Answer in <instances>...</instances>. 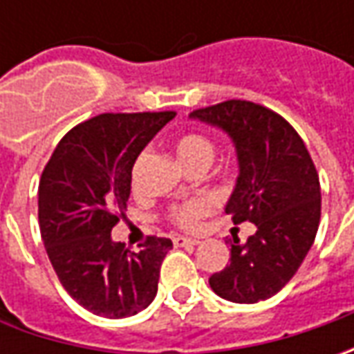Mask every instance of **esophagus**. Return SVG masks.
I'll return each mask as SVG.
<instances>
[{
  "label": "esophagus",
  "mask_w": 354,
  "mask_h": 354,
  "mask_svg": "<svg viewBox=\"0 0 354 354\" xmlns=\"http://www.w3.org/2000/svg\"><path fill=\"white\" fill-rule=\"evenodd\" d=\"M173 244H175V246H179V248H195V246L201 244V240H198V238L177 236V238H173Z\"/></svg>",
  "instance_id": "34e87169"
}]
</instances>
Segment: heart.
Wrapping results in <instances>:
<instances>
[{
	"mask_svg": "<svg viewBox=\"0 0 354 354\" xmlns=\"http://www.w3.org/2000/svg\"><path fill=\"white\" fill-rule=\"evenodd\" d=\"M175 153L177 159L181 161V165H189L195 161H211L214 153V145L209 138L198 136V133H187L183 138H179L175 143ZM214 209V201L209 197H197L187 201L183 205L175 207L171 216L177 225L185 228H193L203 216H207Z\"/></svg>",
	"mask_w": 354,
	"mask_h": 354,
	"instance_id": "b5f03b06",
	"label": "heart"
}]
</instances>
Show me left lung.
I'll list each match as a JSON object with an SVG mask.
<instances>
[{
  "instance_id": "obj_1",
  "label": "left lung",
  "mask_w": 354,
  "mask_h": 354,
  "mask_svg": "<svg viewBox=\"0 0 354 354\" xmlns=\"http://www.w3.org/2000/svg\"><path fill=\"white\" fill-rule=\"evenodd\" d=\"M189 118L230 138L238 177L225 212L234 225H256L244 244L230 242V264L209 283L232 304L264 301L293 278L315 240L321 216L315 165L297 131L264 106L228 100Z\"/></svg>"
}]
</instances>
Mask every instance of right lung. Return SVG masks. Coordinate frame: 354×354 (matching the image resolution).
<instances>
[{"label": "right lung", "mask_w": 354, "mask_h": 354, "mask_svg": "<svg viewBox=\"0 0 354 354\" xmlns=\"http://www.w3.org/2000/svg\"><path fill=\"white\" fill-rule=\"evenodd\" d=\"M173 112L102 114L73 128L48 159L39 183V226L62 288L108 319L140 313L153 301L159 268L173 248L149 236L129 252L112 238L126 209L131 167Z\"/></svg>", "instance_id": "add662e5"}]
</instances>
